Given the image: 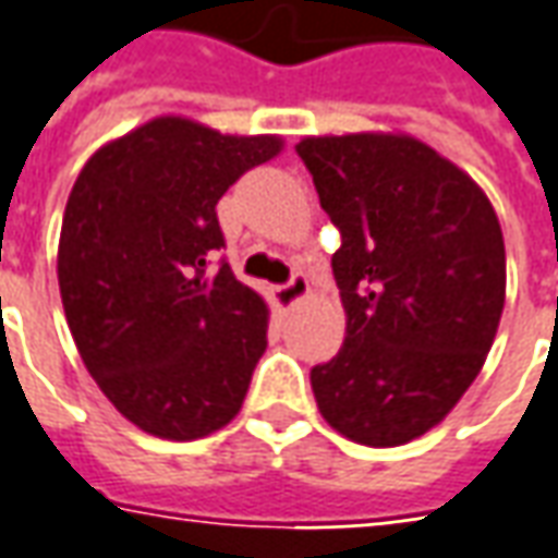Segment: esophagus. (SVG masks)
Returning a JSON list of instances; mask_svg holds the SVG:
<instances>
[{
  "mask_svg": "<svg viewBox=\"0 0 558 558\" xmlns=\"http://www.w3.org/2000/svg\"><path fill=\"white\" fill-rule=\"evenodd\" d=\"M308 293H311V287L305 275H293L290 283H283V287H275V290H271V295H275V305L283 311L295 308V305H299V302H302Z\"/></svg>",
  "mask_w": 558,
  "mask_h": 558,
  "instance_id": "obj_1",
  "label": "esophagus"
}]
</instances>
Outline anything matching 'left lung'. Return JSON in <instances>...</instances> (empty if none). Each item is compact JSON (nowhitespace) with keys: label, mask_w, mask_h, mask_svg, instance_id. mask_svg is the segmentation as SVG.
<instances>
[{"label":"left lung","mask_w":558,"mask_h":558,"mask_svg":"<svg viewBox=\"0 0 558 558\" xmlns=\"http://www.w3.org/2000/svg\"><path fill=\"white\" fill-rule=\"evenodd\" d=\"M299 158L342 231L339 354L311 369L320 415L388 449L437 427L480 375L507 293L486 192L409 134L305 136Z\"/></svg>","instance_id":"obj_1"}]
</instances>
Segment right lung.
<instances>
[{"mask_svg":"<svg viewBox=\"0 0 558 558\" xmlns=\"http://www.w3.org/2000/svg\"><path fill=\"white\" fill-rule=\"evenodd\" d=\"M283 149L158 116L94 151L72 185L57 280L75 348L109 403L151 437H210L241 412L265 354L268 305L210 271L216 204Z\"/></svg>","mask_w":558,"mask_h":558,"instance_id":"obj_1","label":"right lung"}]
</instances>
